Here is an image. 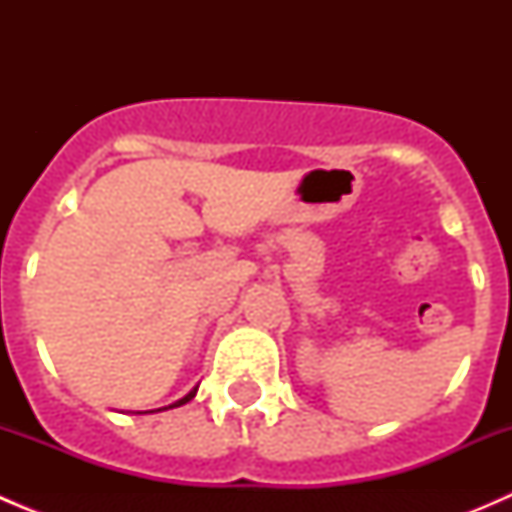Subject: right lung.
Here are the masks:
<instances>
[{"instance_id": "add662e5", "label": "right lung", "mask_w": 512, "mask_h": 512, "mask_svg": "<svg viewBox=\"0 0 512 512\" xmlns=\"http://www.w3.org/2000/svg\"><path fill=\"white\" fill-rule=\"evenodd\" d=\"M195 394H198V389H193V391H190V394H185V396H183V399H180V401H175V404L165 406V409H175V406H183V404H188V401H190V399H193V396H195ZM158 411H163V409H158Z\"/></svg>"}]
</instances>
